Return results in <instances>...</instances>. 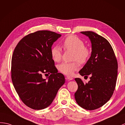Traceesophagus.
I'll list each match as a JSON object with an SVG mask.
<instances>
[{"label":"esophagus","mask_w":125,"mask_h":125,"mask_svg":"<svg viewBox=\"0 0 125 125\" xmlns=\"http://www.w3.org/2000/svg\"><path fill=\"white\" fill-rule=\"evenodd\" d=\"M66 80H73V78L70 77V76H67L66 77Z\"/></svg>","instance_id":"34e87169"}]
</instances>
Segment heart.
<instances>
[{
	"label": "heart",
	"mask_w": 125,
	"mask_h": 125,
	"mask_svg": "<svg viewBox=\"0 0 125 125\" xmlns=\"http://www.w3.org/2000/svg\"><path fill=\"white\" fill-rule=\"evenodd\" d=\"M63 47L65 50L73 52L72 59L76 60L80 63L87 62L91 54L89 49L85 46L82 39L75 36H69L63 42ZM51 54L55 62H60L62 59V51L59 46H54L51 48ZM79 68L77 62L71 63L63 62L58 66V69L62 73L71 75Z\"/></svg>",
	"instance_id": "b5f03b06"
}]
</instances>
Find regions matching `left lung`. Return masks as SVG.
Masks as SVG:
<instances>
[{
	"label": "left lung",
	"instance_id": "1",
	"mask_svg": "<svg viewBox=\"0 0 125 125\" xmlns=\"http://www.w3.org/2000/svg\"><path fill=\"white\" fill-rule=\"evenodd\" d=\"M80 33L89 38L92 53L79 73L82 76L91 77L87 83H84L80 78H75L78 88L74 97L82 108L93 110L104 105L114 93L118 63L112 46L105 38L92 31Z\"/></svg>",
	"mask_w": 125,
	"mask_h": 125
}]
</instances>
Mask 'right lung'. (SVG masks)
<instances>
[{
  "label": "right lung",
  "instance_id": "1",
  "mask_svg": "<svg viewBox=\"0 0 125 125\" xmlns=\"http://www.w3.org/2000/svg\"><path fill=\"white\" fill-rule=\"evenodd\" d=\"M61 36L50 31H38L23 38L14 49L11 80L22 102L31 109L42 110L50 105L65 83L51 54L52 45ZM42 73L51 74L44 79Z\"/></svg>",
  "mask_w": 125,
  "mask_h": 125
}]
</instances>
